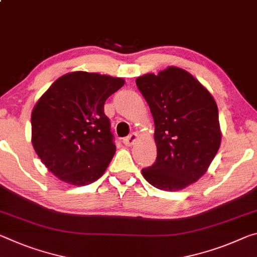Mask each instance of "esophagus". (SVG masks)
Wrapping results in <instances>:
<instances>
[{
  "instance_id": "34e87169",
  "label": "esophagus",
  "mask_w": 257,
  "mask_h": 257,
  "mask_svg": "<svg viewBox=\"0 0 257 257\" xmlns=\"http://www.w3.org/2000/svg\"><path fill=\"white\" fill-rule=\"evenodd\" d=\"M137 141H138V135H137V134L134 133V134H132V135H129L128 137L124 138L123 144L125 146H132V145L135 144Z\"/></svg>"
}]
</instances>
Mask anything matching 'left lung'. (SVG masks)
Wrapping results in <instances>:
<instances>
[{
  "mask_svg": "<svg viewBox=\"0 0 257 257\" xmlns=\"http://www.w3.org/2000/svg\"><path fill=\"white\" fill-rule=\"evenodd\" d=\"M136 84L152 113L158 151L156 162L142 174L157 189H185L208 170L221 145L216 101L176 66L137 77Z\"/></svg>",
  "mask_w": 257,
  "mask_h": 257,
  "instance_id": "8db88e82",
  "label": "left lung"
}]
</instances>
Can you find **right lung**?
<instances>
[{"mask_svg":"<svg viewBox=\"0 0 257 257\" xmlns=\"http://www.w3.org/2000/svg\"><path fill=\"white\" fill-rule=\"evenodd\" d=\"M122 77L83 71L57 79L32 111V144L43 165L70 185L103 176L115 153L104 104Z\"/></svg>","mask_w":257,"mask_h":257,"instance_id":"add662e5","label":"right lung"}]
</instances>
